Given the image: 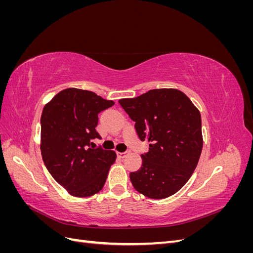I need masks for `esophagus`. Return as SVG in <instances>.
<instances>
[{
  "label": "esophagus",
  "mask_w": 253,
  "mask_h": 253,
  "mask_svg": "<svg viewBox=\"0 0 253 253\" xmlns=\"http://www.w3.org/2000/svg\"><path fill=\"white\" fill-rule=\"evenodd\" d=\"M117 154H118V156H119L120 158H125V157H126V156L129 154V151H126V152H118Z\"/></svg>",
  "instance_id": "34e87169"
}]
</instances>
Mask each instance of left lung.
Listing matches in <instances>:
<instances>
[{
    "mask_svg": "<svg viewBox=\"0 0 253 253\" xmlns=\"http://www.w3.org/2000/svg\"><path fill=\"white\" fill-rule=\"evenodd\" d=\"M119 104L135 122L137 135L148 141L142 166L129 173L136 191L162 200L179 191L194 172L203 149L201 113L175 88L151 89Z\"/></svg>",
    "mask_w": 253,
    "mask_h": 253,
    "instance_id": "8db88e82",
    "label": "left lung"
}]
</instances>
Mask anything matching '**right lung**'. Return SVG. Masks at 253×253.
<instances>
[{
    "mask_svg": "<svg viewBox=\"0 0 253 253\" xmlns=\"http://www.w3.org/2000/svg\"><path fill=\"white\" fill-rule=\"evenodd\" d=\"M90 90L66 88L45 104L41 116V154L45 167L59 185L76 197L100 191L116 153L90 147L101 137L96 131L98 114L111 108Z\"/></svg>",
    "mask_w": 253,
    "mask_h": 253,
    "instance_id": "add662e5",
    "label": "right lung"
}]
</instances>
